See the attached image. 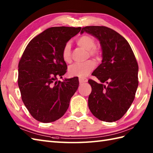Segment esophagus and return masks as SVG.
Returning <instances> with one entry per match:
<instances>
[{
  "mask_svg": "<svg viewBox=\"0 0 153 153\" xmlns=\"http://www.w3.org/2000/svg\"><path fill=\"white\" fill-rule=\"evenodd\" d=\"M79 83H86L87 82V79L86 78H79Z\"/></svg>",
  "mask_w": 153,
  "mask_h": 153,
  "instance_id": "34e87169",
  "label": "esophagus"
}]
</instances>
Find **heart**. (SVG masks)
I'll return each mask as SVG.
<instances>
[{
    "label": "heart",
    "mask_w": 153,
    "mask_h": 153,
    "mask_svg": "<svg viewBox=\"0 0 153 153\" xmlns=\"http://www.w3.org/2000/svg\"><path fill=\"white\" fill-rule=\"evenodd\" d=\"M76 43L78 46L88 51L90 56H92L96 60L100 59V51L95 47V41L94 38L88 35H84L77 39ZM62 57L63 60L68 63L71 62V45L67 43L63 47L62 51ZM95 68V63L91 60L87 61L84 63H76L68 68V74L70 76L78 77L83 78L91 72Z\"/></svg>",
    "instance_id": "obj_1"
}]
</instances>
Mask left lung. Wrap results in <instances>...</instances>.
Wrapping results in <instances>:
<instances>
[{
    "label": "left lung",
    "instance_id": "8db88e82",
    "mask_svg": "<svg viewBox=\"0 0 153 153\" xmlns=\"http://www.w3.org/2000/svg\"><path fill=\"white\" fill-rule=\"evenodd\" d=\"M84 32L99 41L102 58L92 74L102 83L88 81L92 89L89 108L100 120L116 122L125 114L135 99L139 83L137 60L128 42L112 29L86 26L81 34Z\"/></svg>",
    "mask_w": 153,
    "mask_h": 153
}]
</instances>
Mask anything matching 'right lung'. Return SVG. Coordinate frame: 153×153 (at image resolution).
Here are the masks:
<instances>
[{"instance_id": "add662e5", "label": "right lung", "mask_w": 153, "mask_h": 153, "mask_svg": "<svg viewBox=\"0 0 153 153\" xmlns=\"http://www.w3.org/2000/svg\"><path fill=\"white\" fill-rule=\"evenodd\" d=\"M82 27H53L32 39L18 64V87L22 99L37 121L49 123L60 118L79 86L78 77L58 81L66 74L63 47Z\"/></svg>"}]
</instances>
